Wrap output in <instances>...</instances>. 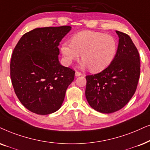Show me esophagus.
Listing matches in <instances>:
<instances>
[{
	"label": "esophagus",
	"mask_w": 150,
	"mask_h": 150,
	"mask_svg": "<svg viewBox=\"0 0 150 150\" xmlns=\"http://www.w3.org/2000/svg\"><path fill=\"white\" fill-rule=\"evenodd\" d=\"M82 75V74L81 72H79V71H76L75 72V76H80Z\"/></svg>",
	"instance_id": "34e87169"
}]
</instances>
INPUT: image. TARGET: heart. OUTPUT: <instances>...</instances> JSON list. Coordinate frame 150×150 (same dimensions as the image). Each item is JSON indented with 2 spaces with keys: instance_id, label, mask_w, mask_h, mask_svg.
<instances>
[{
  "instance_id": "1",
  "label": "heart",
  "mask_w": 150,
  "mask_h": 150,
  "mask_svg": "<svg viewBox=\"0 0 150 150\" xmlns=\"http://www.w3.org/2000/svg\"><path fill=\"white\" fill-rule=\"evenodd\" d=\"M63 62L69 65L81 54V67L99 72L112 63L117 52V42L110 34L84 31L75 34L71 42H63L61 47Z\"/></svg>"
}]
</instances>
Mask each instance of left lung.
I'll list each match as a JSON object with an SVG mask.
<instances>
[{"instance_id": "8db88e82", "label": "left lung", "mask_w": 150, "mask_h": 150, "mask_svg": "<svg viewBox=\"0 0 150 150\" xmlns=\"http://www.w3.org/2000/svg\"><path fill=\"white\" fill-rule=\"evenodd\" d=\"M118 45L112 63L101 72L86 76L85 96L91 108L104 114L113 113L134 94L140 77L139 52L127 34L116 31Z\"/></svg>"}]
</instances>
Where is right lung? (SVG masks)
Returning <instances> with one entry per match:
<instances>
[{"label": "right lung", "mask_w": 150, "mask_h": 150, "mask_svg": "<svg viewBox=\"0 0 150 150\" xmlns=\"http://www.w3.org/2000/svg\"><path fill=\"white\" fill-rule=\"evenodd\" d=\"M70 26L36 28L19 40L11 56V80L23 105L40 115L59 110L75 71L58 60L60 42Z\"/></svg>", "instance_id": "1"}]
</instances>
